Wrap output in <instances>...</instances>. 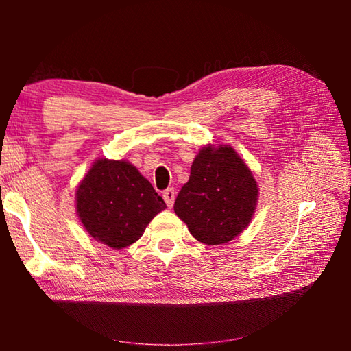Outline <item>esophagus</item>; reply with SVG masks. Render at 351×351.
<instances>
[{
    "instance_id": "obj_1",
    "label": "esophagus",
    "mask_w": 351,
    "mask_h": 351,
    "mask_svg": "<svg viewBox=\"0 0 351 351\" xmlns=\"http://www.w3.org/2000/svg\"><path fill=\"white\" fill-rule=\"evenodd\" d=\"M175 196H176V193H175L173 189H167L166 191L162 193V197H164V200H166V204H167L169 208L173 206V204H175Z\"/></svg>"
}]
</instances>
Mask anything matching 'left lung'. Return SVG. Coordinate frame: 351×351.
I'll use <instances>...</instances> for the list:
<instances>
[{
  "label": "left lung",
  "mask_w": 351,
  "mask_h": 351,
  "mask_svg": "<svg viewBox=\"0 0 351 351\" xmlns=\"http://www.w3.org/2000/svg\"><path fill=\"white\" fill-rule=\"evenodd\" d=\"M256 200L252 171L232 147L220 145L199 151L173 208L197 241L217 245L243 232Z\"/></svg>",
  "instance_id": "1"
}]
</instances>
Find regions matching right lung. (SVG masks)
Returning <instances> with one entry per match:
<instances>
[{"mask_svg":"<svg viewBox=\"0 0 351 351\" xmlns=\"http://www.w3.org/2000/svg\"><path fill=\"white\" fill-rule=\"evenodd\" d=\"M166 204L126 161L98 160L77 190V213L96 241L123 249L143 235Z\"/></svg>","mask_w":351,"mask_h":351,"instance_id":"right-lung-1","label":"right lung"}]
</instances>
